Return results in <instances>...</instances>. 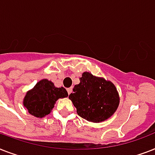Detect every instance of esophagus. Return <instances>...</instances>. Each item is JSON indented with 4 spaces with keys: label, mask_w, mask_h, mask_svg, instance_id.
I'll list each match as a JSON object with an SVG mask.
<instances>
[{
    "label": "esophagus",
    "mask_w": 155,
    "mask_h": 155,
    "mask_svg": "<svg viewBox=\"0 0 155 155\" xmlns=\"http://www.w3.org/2000/svg\"><path fill=\"white\" fill-rule=\"evenodd\" d=\"M67 91H68V95H70V93L72 91V87H69V88H67Z\"/></svg>",
    "instance_id": "obj_1"
}]
</instances>
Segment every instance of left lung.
Wrapping results in <instances>:
<instances>
[{
	"label": "left lung",
	"instance_id": "obj_1",
	"mask_svg": "<svg viewBox=\"0 0 155 155\" xmlns=\"http://www.w3.org/2000/svg\"><path fill=\"white\" fill-rule=\"evenodd\" d=\"M68 98L83 119L99 123L110 118L119 106V98L114 84L103 78L84 72Z\"/></svg>",
	"mask_w": 155,
	"mask_h": 155
}]
</instances>
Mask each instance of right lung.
<instances>
[{"instance_id": "add662e5", "label": "right lung", "mask_w": 155, "mask_h": 155, "mask_svg": "<svg viewBox=\"0 0 155 155\" xmlns=\"http://www.w3.org/2000/svg\"><path fill=\"white\" fill-rule=\"evenodd\" d=\"M68 95L64 87H56L51 81L42 80L28 91L24 99V106L31 114L42 118L51 112L58 99Z\"/></svg>"}]
</instances>
